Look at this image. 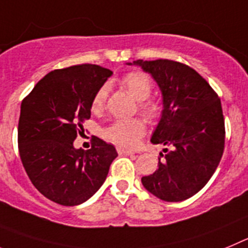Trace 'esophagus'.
I'll return each instance as SVG.
<instances>
[{
	"label": "esophagus",
	"mask_w": 248,
	"mask_h": 248,
	"mask_svg": "<svg viewBox=\"0 0 248 248\" xmlns=\"http://www.w3.org/2000/svg\"><path fill=\"white\" fill-rule=\"evenodd\" d=\"M117 152H119V155H135L136 152L135 151H131V149H124V148H117Z\"/></svg>",
	"instance_id": "1"
}]
</instances>
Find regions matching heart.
Instances as JSON below:
<instances>
[{"instance_id": "b5f03b06", "label": "heart", "mask_w": 248, "mask_h": 248, "mask_svg": "<svg viewBox=\"0 0 248 248\" xmlns=\"http://www.w3.org/2000/svg\"><path fill=\"white\" fill-rule=\"evenodd\" d=\"M121 85L136 101L140 102V111L147 117L153 119L158 115L159 108L155 102L146 101L151 96L152 89H153L148 75L142 71H131L122 78ZM106 99H108V88L102 86L93 96V102H91V110L93 112H101L106 104ZM144 132H146V126L142 120H117L105 129V137L120 146L133 147L136 146L138 140L144 135Z\"/></svg>"}]
</instances>
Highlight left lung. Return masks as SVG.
I'll return each mask as SVG.
<instances>
[{"label":"left lung","mask_w":248,"mask_h":248,"mask_svg":"<svg viewBox=\"0 0 248 248\" xmlns=\"http://www.w3.org/2000/svg\"><path fill=\"white\" fill-rule=\"evenodd\" d=\"M155 79L162 93L163 110L152 135L163 144L158 169L142 177L144 188L164 202L186 200L213 177L224 153L225 122L221 101L190 66L168 59L136 60Z\"/></svg>","instance_id":"left-lung-1"}]
</instances>
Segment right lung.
<instances>
[{
    "instance_id": "right-lung-1",
    "label": "right lung",
    "mask_w": 248,
    "mask_h": 248,
    "mask_svg": "<svg viewBox=\"0 0 248 248\" xmlns=\"http://www.w3.org/2000/svg\"><path fill=\"white\" fill-rule=\"evenodd\" d=\"M111 75L93 64L50 71L22 101L21 160L38 191L57 204L74 206L90 199L117 157L115 147L97 137L89 151L74 147L95 93Z\"/></svg>"
}]
</instances>
